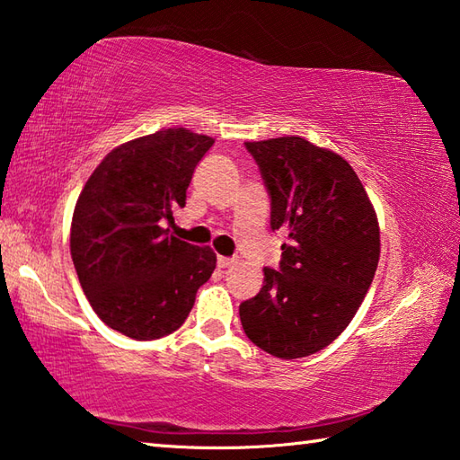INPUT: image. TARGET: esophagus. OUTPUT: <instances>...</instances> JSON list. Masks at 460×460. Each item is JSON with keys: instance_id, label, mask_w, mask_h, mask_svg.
Wrapping results in <instances>:
<instances>
[{"instance_id": "34e87169", "label": "esophagus", "mask_w": 460, "mask_h": 460, "mask_svg": "<svg viewBox=\"0 0 460 460\" xmlns=\"http://www.w3.org/2000/svg\"><path fill=\"white\" fill-rule=\"evenodd\" d=\"M234 264V258L226 256H218V268H230Z\"/></svg>"}]
</instances>
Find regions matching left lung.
I'll return each instance as SVG.
<instances>
[{
  "label": "left lung",
  "mask_w": 460,
  "mask_h": 460,
  "mask_svg": "<svg viewBox=\"0 0 460 460\" xmlns=\"http://www.w3.org/2000/svg\"><path fill=\"white\" fill-rule=\"evenodd\" d=\"M270 194V226L282 230L279 270L240 305L246 336L279 358L323 350L357 314L380 256L378 220L342 155L305 137L246 142Z\"/></svg>",
  "instance_id": "obj_1"
}]
</instances>
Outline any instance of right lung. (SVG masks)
I'll return each mask as SVG.
<instances>
[{"label": "right lung", "mask_w": 460, "mask_h": 460, "mask_svg": "<svg viewBox=\"0 0 460 460\" xmlns=\"http://www.w3.org/2000/svg\"><path fill=\"white\" fill-rule=\"evenodd\" d=\"M210 136L168 128L111 150L77 198L69 250L95 314L134 341L184 324L216 268L212 248L170 236Z\"/></svg>", "instance_id": "1"}]
</instances>
